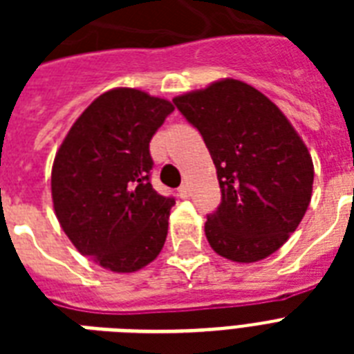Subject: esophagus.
I'll use <instances>...</instances> for the list:
<instances>
[{
  "label": "esophagus",
  "instance_id": "obj_1",
  "mask_svg": "<svg viewBox=\"0 0 354 354\" xmlns=\"http://www.w3.org/2000/svg\"><path fill=\"white\" fill-rule=\"evenodd\" d=\"M178 194H180V198H189V194H191V189H189L187 183H183L182 187L178 189Z\"/></svg>",
  "mask_w": 354,
  "mask_h": 354
}]
</instances>
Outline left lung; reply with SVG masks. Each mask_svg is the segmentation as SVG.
<instances>
[{
    "mask_svg": "<svg viewBox=\"0 0 354 354\" xmlns=\"http://www.w3.org/2000/svg\"><path fill=\"white\" fill-rule=\"evenodd\" d=\"M204 138L222 191L205 236L218 255L255 263L299 226L313 194L314 165L285 113L235 79L172 99Z\"/></svg>",
    "mask_w": 354,
    "mask_h": 354,
    "instance_id": "obj_1",
    "label": "left lung"
}]
</instances>
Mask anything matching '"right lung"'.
<instances>
[{
  "label": "right lung",
  "mask_w": 354,
  "mask_h": 354,
  "mask_svg": "<svg viewBox=\"0 0 354 354\" xmlns=\"http://www.w3.org/2000/svg\"><path fill=\"white\" fill-rule=\"evenodd\" d=\"M172 110L145 91L110 90L86 108L55 156L58 222L73 246L102 268L136 272L165 244L174 198L152 189L149 143Z\"/></svg>",
  "instance_id": "1"
}]
</instances>
